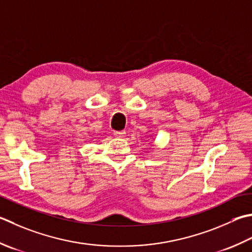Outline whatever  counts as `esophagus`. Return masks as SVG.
Segmentation results:
<instances>
[{"instance_id":"obj_1","label":"esophagus","mask_w":252,"mask_h":252,"mask_svg":"<svg viewBox=\"0 0 252 252\" xmlns=\"http://www.w3.org/2000/svg\"><path fill=\"white\" fill-rule=\"evenodd\" d=\"M113 134L117 137H125L126 136V131H115Z\"/></svg>"}]
</instances>
